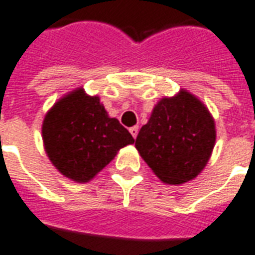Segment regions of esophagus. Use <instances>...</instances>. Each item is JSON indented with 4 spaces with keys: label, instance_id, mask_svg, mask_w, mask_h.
<instances>
[{
    "label": "esophagus",
    "instance_id": "1",
    "mask_svg": "<svg viewBox=\"0 0 255 255\" xmlns=\"http://www.w3.org/2000/svg\"><path fill=\"white\" fill-rule=\"evenodd\" d=\"M129 132H131V135L133 136V139H136V136H137V133H139V127L129 128Z\"/></svg>",
    "mask_w": 255,
    "mask_h": 255
}]
</instances>
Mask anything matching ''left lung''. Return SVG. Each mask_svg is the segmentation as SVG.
<instances>
[{"mask_svg": "<svg viewBox=\"0 0 255 255\" xmlns=\"http://www.w3.org/2000/svg\"><path fill=\"white\" fill-rule=\"evenodd\" d=\"M215 123L203 103L182 89L155 106L135 147L159 179L180 184L197 178L215 144Z\"/></svg>", "mask_w": 255, "mask_h": 255, "instance_id": "1", "label": "left lung"}]
</instances>
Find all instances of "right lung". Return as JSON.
<instances>
[{
    "mask_svg": "<svg viewBox=\"0 0 255 255\" xmlns=\"http://www.w3.org/2000/svg\"><path fill=\"white\" fill-rule=\"evenodd\" d=\"M42 140L48 158L64 176L87 183L135 139L108 116L99 97L77 88L48 111Z\"/></svg>",
    "mask_w": 255,
    "mask_h": 255,
    "instance_id": "add662e5",
    "label": "right lung"
}]
</instances>
